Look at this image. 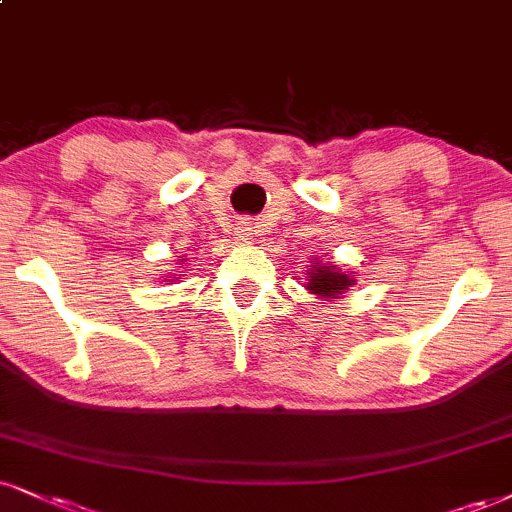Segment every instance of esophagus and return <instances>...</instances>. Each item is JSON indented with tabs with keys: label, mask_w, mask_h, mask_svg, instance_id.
Instances as JSON below:
<instances>
[{
	"label": "esophagus",
	"mask_w": 512,
	"mask_h": 512,
	"mask_svg": "<svg viewBox=\"0 0 512 512\" xmlns=\"http://www.w3.org/2000/svg\"><path fill=\"white\" fill-rule=\"evenodd\" d=\"M251 235H254V232H251V227H242V230H239V239H242V242H249Z\"/></svg>",
	"instance_id": "1"
}]
</instances>
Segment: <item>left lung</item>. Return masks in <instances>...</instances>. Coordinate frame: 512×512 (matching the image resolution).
<instances>
[{
	"mask_svg": "<svg viewBox=\"0 0 512 512\" xmlns=\"http://www.w3.org/2000/svg\"><path fill=\"white\" fill-rule=\"evenodd\" d=\"M306 275H308V282H306L308 292L325 301L337 299L339 294H344L346 289L356 282L353 280V275L342 273V270L332 266V263H315V266H308Z\"/></svg>",
	"mask_w": 512,
	"mask_h": 512,
	"instance_id": "left-lung-1",
	"label": "left lung"
}]
</instances>
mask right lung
I'll list each match as a JSON object with an SVG mask.
<instances>
[{
	"mask_svg": "<svg viewBox=\"0 0 512 512\" xmlns=\"http://www.w3.org/2000/svg\"><path fill=\"white\" fill-rule=\"evenodd\" d=\"M182 261H185V258H182Z\"/></svg>",
	"mask_w": 512,
	"mask_h": 512,
	"instance_id": "obj_1",
	"label": "right lung"
}]
</instances>
